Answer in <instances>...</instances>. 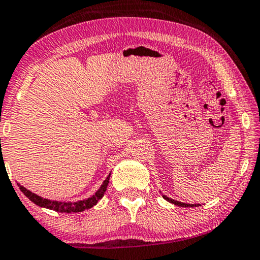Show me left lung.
<instances>
[{
  "mask_svg": "<svg viewBox=\"0 0 260 260\" xmlns=\"http://www.w3.org/2000/svg\"><path fill=\"white\" fill-rule=\"evenodd\" d=\"M162 197H163V199H166L167 201L168 202H170V204H174V205H176V206H180V207H199V206L200 205H190V204H184V202H180V201H176V200H173V199H170V198H168L167 197V195H163L162 194Z\"/></svg>",
  "mask_w": 260,
  "mask_h": 260,
  "instance_id": "1",
  "label": "left lung"
}]
</instances>
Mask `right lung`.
Returning a JSON list of instances; mask_svg holds the SVG:
<instances>
[{"label":"right lung","instance_id":"1","mask_svg":"<svg viewBox=\"0 0 260 260\" xmlns=\"http://www.w3.org/2000/svg\"><path fill=\"white\" fill-rule=\"evenodd\" d=\"M110 175H111V173L109 174L104 182L102 183V186L99 187V189L95 191L92 197L84 199V200H80V201H76V202L48 200V199L41 198L35 193H31L30 190H28L27 188L21 186L20 183H17V186H19L20 190L22 191V193L26 195L31 202H34L35 205L40 206L42 208H48L59 213H78V212H83L85 209L92 208L94 205H97V202L101 200L103 197H104V193L106 191V188H108V184H109Z\"/></svg>","mask_w":260,"mask_h":260}]
</instances>
